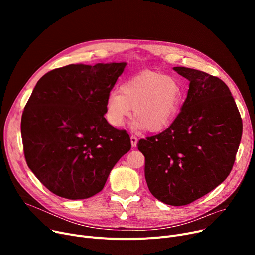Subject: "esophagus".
<instances>
[{
    "label": "esophagus",
    "mask_w": 255,
    "mask_h": 255,
    "mask_svg": "<svg viewBox=\"0 0 255 255\" xmlns=\"http://www.w3.org/2000/svg\"><path fill=\"white\" fill-rule=\"evenodd\" d=\"M130 140H131V145L133 146V148H135V146L137 145V141H138L137 137L135 135H131Z\"/></svg>",
    "instance_id": "1"
}]
</instances>
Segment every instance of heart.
I'll use <instances>...</instances> for the list:
<instances>
[{"label":"heart","instance_id":"heart-1","mask_svg":"<svg viewBox=\"0 0 255 255\" xmlns=\"http://www.w3.org/2000/svg\"><path fill=\"white\" fill-rule=\"evenodd\" d=\"M183 102L184 91L178 78L143 71L127 79L121 91L110 92L106 116L114 126H122L134 109L136 128L160 132L175 122Z\"/></svg>","mask_w":255,"mask_h":255}]
</instances>
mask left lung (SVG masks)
I'll return each mask as SVG.
<instances>
[{
	"label": "left lung",
	"instance_id": "1",
	"mask_svg": "<svg viewBox=\"0 0 255 255\" xmlns=\"http://www.w3.org/2000/svg\"><path fill=\"white\" fill-rule=\"evenodd\" d=\"M189 80L181 112L166 130L140 139L144 178L166 205L185 206L215 189L230 175L243 124L224 82L204 71L173 67Z\"/></svg>",
	"mask_w": 255,
	"mask_h": 255
}]
</instances>
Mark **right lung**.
Returning <instances> with one entry per match:
<instances>
[{
    "label": "right lung",
    "mask_w": 255,
    "mask_h": 255,
    "mask_svg": "<svg viewBox=\"0 0 255 255\" xmlns=\"http://www.w3.org/2000/svg\"><path fill=\"white\" fill-rule=\"evenodd\" d=\"M126 63L71 64L38 80L21 117L26 164L58 196L85 199L100 192L129 134L109 124L106 98Z\"/></svg>",
    "instance_id": "add662e5"
}]
</instances>
